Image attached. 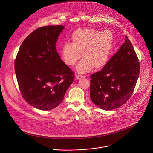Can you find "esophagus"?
<instances>
[{"instance_id":"esophagus-1","label":"esophagus","mask_w":153,"mask_h":153,"mask_svg":"<svg viewBox=\"0 0 153 153\" xmlns=\"http://www.w3.org/2000/svg\"><path fill=\"white\" fill-rule=\"evenodd\" d=\"M85 76H83V75H79V74H78V75H77L76 76V79H78V80H80V79H81L82 78H83V77H85Z\"/></svg>"}]
</instances>
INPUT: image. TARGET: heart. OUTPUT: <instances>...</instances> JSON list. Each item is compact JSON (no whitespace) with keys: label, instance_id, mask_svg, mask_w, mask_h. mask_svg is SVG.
<instances>
[{"label":"heart","instance_id":"b5f03b06","mask_svg":"<svg viewBox=\"0 0 153 153\" xmlns=\"http://www.w3.org/2000/svg\"><path fill=\"white\" fill-rule=\"evenodd\" d=\"M71 43L65 42L61 49L62 58L68 66H73L82 56L76 70L86 73L94 67L100 68L108 61L113 46L114 36L108 30L102 32L93 28H79L71 35Z\"/></svg>","mask_w":153,"mask_h":153}]
</instances>
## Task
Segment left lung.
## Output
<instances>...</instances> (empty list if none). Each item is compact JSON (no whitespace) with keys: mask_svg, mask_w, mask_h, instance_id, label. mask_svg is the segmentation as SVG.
Listing matches in <instances>:
<instances>
[{"mask_svg":"<svg viewBox=\"0 0 153 153\" xmlns=\"http://www.w3.org/2000/svg\"><path fill=\"white\" fill-rule=\"evenodd\" d=\"M134 47L125 36V42L103 68L91 76L92 102L104 110L117 109L125 104L135 89L140 62Z\"/></svg>","mask_w":153,"mask_h":153,"instance_id":"left-lung-1","label":"left lung"}]
</instances>
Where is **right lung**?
<instances>
[{"label": "right lung", "instance_id": "add662e5", "mask_svg": "<svg viewBox=\"0 0 153 153\" xmlns=\"http://www.w3.org/2000/svg\"><path fill=\"white\" fill-rule=\"evenodd\" d=\"M64 28L48 25L33 31L22 42L15 60L22 96L40 110L57 107L74 79V72L56 50L58 36Z\"/></svg>", "mask_w": 153, "mask_h": 153}]
</instances>
